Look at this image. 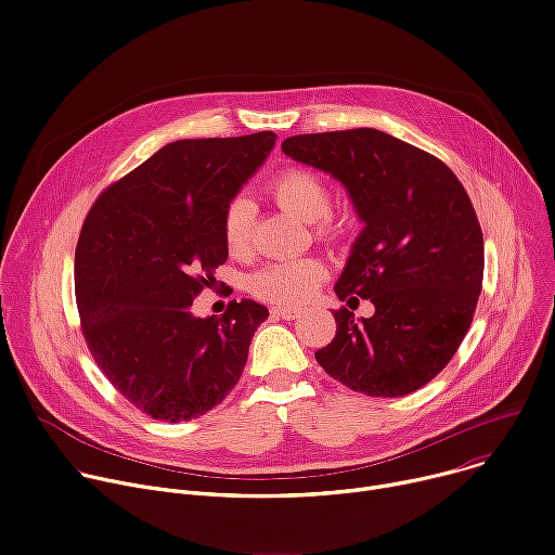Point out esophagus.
Here are the masks:
<instances>
[{
    "instance_id": "obj_1",
    "label": "esophagus",
    "mask_w": 555,
    "mask_h": 555,
    "mask_svg": "<svg viewBox=\"0 0 555 555\" xmlns=\"http://www.w3.org/2000/svg\"><path fill=\"white\" fill-rule=\"evenodd\" d=\"M272 317H274V319L294 321L298 314H296V310H292V308H272Z\"/></svg>"
}]
</instances>
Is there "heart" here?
<instances>
[{"instance_id": "heart-1", "label": "heart", "mask_w": 555, "mask_h": 555, "mask_svg": "<svg viewBox=\"0 0 555 555\" xmlns=\"http://www.w3.org/2000/svg\"><path fill=\"white\" fill-rule=\"evenodd\" d=\"M272 194L276 204L292 212L296 219L306 223H318L327 219L332 210V198L327 188L319 177L306 170H287L272 181ZM251 201L245 196H236L225 208L221 232L230 255L241 257L249 249V230H251ZM319 232L327 234V221L319 224ZM327 268L319 259H292L276 261L261 268L251 276V292L259 298L270 300L279 306H300L308 300L321 281L325 279Z\"/></svg>"}]
</instances>
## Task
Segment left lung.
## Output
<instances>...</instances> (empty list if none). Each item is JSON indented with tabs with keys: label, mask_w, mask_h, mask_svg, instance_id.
Returning <instances> with one entry per match:
<instances>
[{
	"label": "left lung",
	"mask_w": 555,
	"mask_h": 555,
	"mask_svg": "<svg viewBox=\"0 0 555 555\" xmlns=\"http://www.w3.org/2000/svg\"><path fill=\"white\" fill-rule=\"evenodd\" d=\"M281 150L336 179L363 223L334 285L374 314L332 310L319 365L367 396H405L456 354L482 287L485 243L472 201L440 159L374 128L296 134Z\"/></svg>",
	"instance_id": "8db88e82"
}]
</instances>
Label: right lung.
Segmentation results:
<instances>
[{"label":"right lung","instance_id":"1","mask_svg":"<svg viewBox=\"0 0 555 555\" xmlns=\"http://www.w3.org/2000/svg\"><path fill=\"white\" fill-rule=\"evenodd\" d=\"M274 141L270 130L172 141L102 192L83 221L75 251L83 338L115 389L155 421L217 408L270 317L249 298L232 300L221 319L190 308L217 285L225 208Z\"/></svg>","mask_w":555,"mask_h":555}]
</instances>
